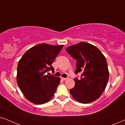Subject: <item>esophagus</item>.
<instances>
[{"instance_id":"1","label":"esophagus","mask_w":125,"mask_h":125,"mask_svg":"<svg viewBox=\"0 0 125 125\" xmlns=\"http://www.w3.org/2000/svg\"><path fill=\"white\" fill-rule=\"evenodd\" d=\"M62 78V80H63L65 81V80H67L68 79H69V77H66V78Z\"/></svg>"}]
</instances>
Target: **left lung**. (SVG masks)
<instances>
[{
  "mask_svg": "<svg viewBox=\"0 0 125 125\" xmlns=\"http://www.w3.org/2000/svg\"><path fill=\"white\" fill-rule=\"evenodd\" d=\"M76 60L75 74H81L80 79L74 78L75 86L70 92L81 103H89L97 99L106 88L109 72L105 56L97 47L81 42L66 49Z\"/></svg>",
  "mask_w": 125,
  "mask_h": 125,
  "instance_id": "8db88e82",
  "label": "left lung"
}]
</instances>
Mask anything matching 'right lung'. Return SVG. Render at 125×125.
<instances>
[{"label": "right lung", "mask_w": 125, "mask_h": 125, "mask_svg": "<svg viewBox=\"0 0 125 125\" xmlns=\"http://www.w3.org/2000/svg\"><path fill=\"white\" fill-rule=\"evenodd\" d=\"M63 45L41 44L25 52L17 67V81L25 97L36 104L48 102L56 91L59 77L47 74Z\"/></svg>", "instance_id": "add662e5"}]
</instances>
